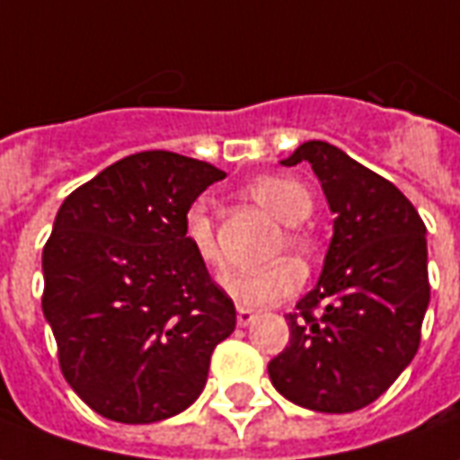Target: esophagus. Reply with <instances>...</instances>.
Returning a JSON list of instances; mask_svg holds the SVG:
<instances>
[{
	"instance_id": "obj_1",
	"label": "esophagus",
	"mask_w": 460,
	"mask_h": 460,
	"mask_svg": "<svg viewBox=\"0 0 460 460\" xmlns=\"http://www.w3.org/2000/svg\"><path fill=\"white\" fill-rule=\"evenodd\" d=\"M253 321H256V314L249 311V308H239V311H236V323H239V326H249Z\"/></svg>"
}]
</instances>
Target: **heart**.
<instances>
[{"mask_svg":"<svg viewBox=\"0 0 460 460\" xmlns=\"http://www.w3.org/2000/svg\"><path fill=\"white\" fill-rule=\"evenodd\" d=\"M246 191L253 201H259L266 211H271V217H276L286 226L304 224L314 211L311 191L291 176H259L246 186ZM184 239L191 246V252L197 253L199 261H204L207 266H219L221 253L217 231H214L211 208L204 199L191 201L186 208ZM288 246L298 256H308L311 252L308 241L301 234H288ZM301 281H304V269L296 261L284 259L259 271H236V274L224 276L221 288L239 308H263L291 296Z\"/></svg>","mask_w":460,"mask_h":460,"instance_id":"1","label":"heart"}]
</instances>
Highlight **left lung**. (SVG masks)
Returning a JSON list of instances; mask_svg holds the SVG:
<instances>
[{"instance_id": "obj_1", "label": "left lung", "mask_w": 460, "mask_h": 460, "mask_svg": "<svg viewBox=\"0 0 460 460\" xmlns=\"http://www.w3.org/2000/svg\"><path fill=\"white\" fill-rule=\"evenodd\" d=\"M301 162L319 176L333 236L319 281L286 316L291 339L269 361V378L296 406L351 413L374 403L419 351L431 298L426 226L396 186L339 146L304 141L281 164Z\"/></svg>"}]
</instances>
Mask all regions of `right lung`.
Instances as JSON below:
<instances>
[{"instance_id":"obj_1","label":"right lung","mask_w":460,"mask_h":460,"mask_svg":"<svg viewBox=\"0 0 460 460\" xmlns=\"http://www.w3.org/2000/svg\"><path fill=\"white\" fill-rule=\"evenodd\" d=\"M224 172L131 154L79 186L41 253V311L66 384L99 416L154 423L189 409L236 308L184 239V214Z\"/></svg>"}]
</instances>
